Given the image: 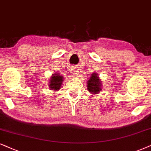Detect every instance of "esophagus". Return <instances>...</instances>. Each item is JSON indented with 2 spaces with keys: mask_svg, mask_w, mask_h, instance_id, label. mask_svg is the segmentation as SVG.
Here are the masks:
<instances>
[{
  "mask_svg": "<svg viewBox=\"0 0 151 151\" xmlns=\"http://www.w3.org/2000/svg\"><path fill=\"white\" fill-rule=\"evenodd\" d=\"M72 73H73V74H74V75H75V76H74V77H77V76H76V75H77V70H72Z\"/></svg>",
  "mask_w": 151,
  "mask_h": 151,
  "instance_id": "obj_1",
  "label": "esophagus"
}]
</instances>
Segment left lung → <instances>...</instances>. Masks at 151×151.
Segmentation results:
<instances>
[{"mask_svg": "<svg viewBox=\"0 0 151 151\" xmlns=\"http://www.w3.org/2000/svg\"><path fill=\"white\" fill-rule=\"evenodd\" d=\"M87 90L91 94L94 95L95 94H98L102 91V82L99 77V75L97 73H93L91 77L88 78L87 82Z\"/></svg>", "mask_w": 151, "mask_h": 151, "instance_id": "left-lung-1", "label": "left lung"}]
</instances>
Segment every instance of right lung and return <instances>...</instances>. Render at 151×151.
Instances as JSON below:
<instances>
[{
  "label": "right lung",
  "mask_w": 151,
  "mask_h": 151,
  "mask_svg": "<svg viewBox=\"0 0 151 151\" xmlns=\"http://www.w3.org/2000/svg\"><path fill=\"white\" fill-rule=\"evenodd\" d=\"M64 81L63 77L59 75L58 73L53 74L50 78L49 83V88L53 91H57L61 88L62 83Z\"/></svg>",
  "instance_id": "obj_1"
}]
</instances>
